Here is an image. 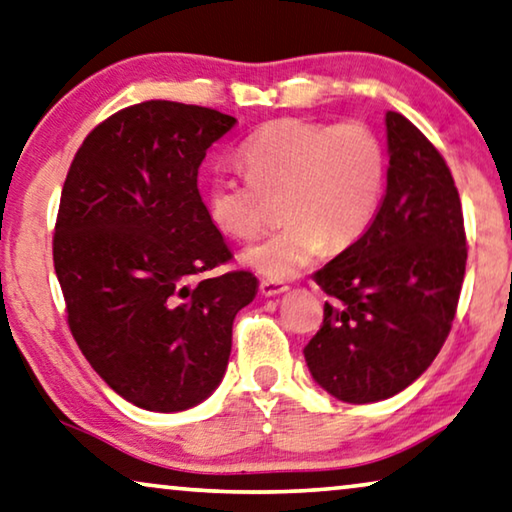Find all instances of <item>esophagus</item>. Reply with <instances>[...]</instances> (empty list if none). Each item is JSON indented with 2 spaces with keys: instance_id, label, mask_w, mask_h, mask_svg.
<instances>
[{
  "instance_id": "obj_1",
  "label": "esophagus",
  "mask_w": 512,
  "mask_h": 512,
  "mask_svg": "<svg viewBox=\"0 0 512 512\" xmlns=\"http://www.w3.org/2000/svg\"><path fill=\"white\" fill-rule=\"evenodd\" d=\"M287 285L285 282H276V280H262L259 282V292L264 296H278V294H285L287 292Z\"/></svg>"
}]
</instances>
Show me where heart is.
<instances>
[{"instance_id":"heart-1","label":"heart","mask_w":512,"mask_h":512,"mask_svg":"<svg viewBox=\"0 0 512 512\" xmlns=\"http://www.w3.org/2000/svg\"><path fill=\"white\" fill-rule=\"evenodd\" d=\"M241 160L248 174L211 172L204 202L225 234L253 239L269 220L271 197H282L287 223L241 255L264 278H294L324 246H354L384 202L386 147L358 121L276 119L243 142Z\"/></svg>"}]
</instances>
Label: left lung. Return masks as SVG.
Here are the masks:
<instances>
[{
  "mask_svg": "<svg viewBox=\"0 0 512 512\" xmlns=\"http://www.w3.org/2000/svg\"><path fill=\"white\" fill-rule=\"evenodd\" d=\"M388 177L375 223L315 282L331 296L303 349L312 379L333 398H393L430 368L455 319L467 266L462 204L434 144L386 112Z\"/></svg>",
  "mask_w": 512,
  "mask_h": 512,
  "instance_id": "1",
  "label": "left lung"
}]
</instances>
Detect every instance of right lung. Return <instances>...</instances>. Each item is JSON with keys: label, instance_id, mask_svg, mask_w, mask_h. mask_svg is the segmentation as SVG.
I'll return each mask as SVG.
<instances>
[{"label": "right lung", "instance_id": "right-lung-1", "mask_svg": "<svg viewBox=\"0 0 512 512\" xmlns=\"http://www.w3.org/2000/svg\"><path fill=\"white\" fill-rule=\"evenodd\" d=\"M236 119L200 105L144 101L91 131L66 174L52 239L68 329L91 368L135 407L183 411L216 391L250 271L230 262L197 172Z\"/></svg>", "mask_w": 512, "mask_h": 512}]
</instances>
